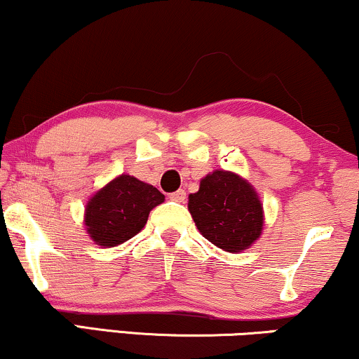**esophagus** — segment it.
<instances>
[{"mask_svg": "<svg viewBox=\"0 0 359 359\" xmlns=\"http://www.w3.org/2000/svg\"><path fill=\"white\" fill-rule=\"evenodd\" d=\"M170 200L171 201L183 203L184 200H187V191H184V189H178V191H175V193L170 194Z\"/></svg>", "mask_w": 359, "mask_h": 359, "instance_id": "34e87169", "label": "esophagus"}]
</instances>
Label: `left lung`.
Listing matches in <instances>:
<instances>
[{
    "label": "left lung",
    "instance_id": "8db88e82",
    "mask_svg": "<svg viewBox=\"0 0 359 359\" xmlns=\"http://www.w3.org/2000/svg\"><path fill=\"white\" fill-rule=\"evenodd\" d=\"M188 210L208 241L229 253L246 250L263 229V206L253 187L229 171H215L189 194Z\"/></svg>",
    "mask_w": 359,
    "mask_h": 359
}]
</instances>
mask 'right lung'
Segmentation results:
<instances>
[{
	"label": "right lung",
	"instance_id": "right-lung-1",
	"mask_svg": "<svg viewBox=\"0 0 359 359\" xmlns=\"http://www.w3.org/2000/svg\"><path fill=\"white\" fill-rule=\"evenodd\" d=\"M163 201L165 196L151 184L130 175L118 176L86 205L88 234L100 246L121 245L144 228L149 211Z\"/></svg>",
	"mask_w": 359,
	"mask_h": 359
}]
</instances>
